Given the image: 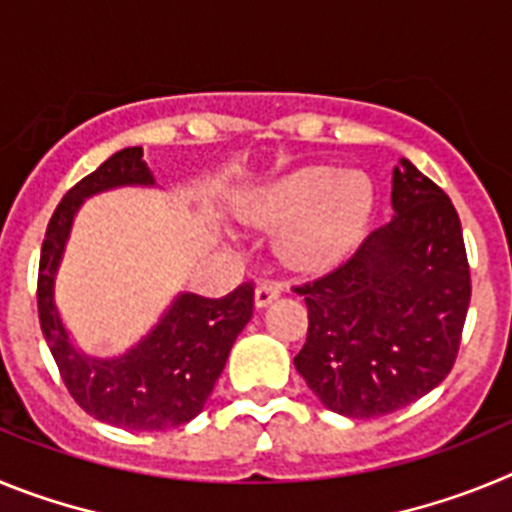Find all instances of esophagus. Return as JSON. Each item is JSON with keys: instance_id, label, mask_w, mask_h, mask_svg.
Returning <instances> with one entry per match:
<instances>
[{"instance_id": "obj_1", "label": "esophagus", "mask_w": 512, "mask_h": 512, "mask_svg": "<svg viewBox=\"0 0 512 512\" xmlns=\"http://www.w3.org/2000/svg\"><path fill=\"white\" fill-rule=\"evenodd\" d=\"M279 295H282V287H279V284L261 282L259 287H256V297H253V300H256V307H266L277 300Z\"/></svg>"}]
</instances>
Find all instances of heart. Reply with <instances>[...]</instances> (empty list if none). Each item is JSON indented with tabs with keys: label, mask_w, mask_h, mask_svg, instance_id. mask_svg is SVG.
<instances>
[{
	"label": "heart",
	"mask_w": 512,
	"mask_h": 512,
	"mask_svg": "<svg viewBox=\"0 0 512 512\" xmlns=\"http://www.w3.org/2000/svg\"><path fill=\"white\" fill-rule=\"evenodd\" d=\"M372 202V182L361 171L302 166L243 202V217L284 228L279 251L289 266L320 269L354 246Z\"/></svg>",
	"instance_id": "obj_1"
}]
</instances>
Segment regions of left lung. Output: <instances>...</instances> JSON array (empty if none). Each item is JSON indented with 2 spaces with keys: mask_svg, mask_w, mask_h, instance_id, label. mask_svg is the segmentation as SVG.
I'll use <instances>...</instances> for the list:
<instances>
[{
  "mask_svg": "<svg viewBox=\"0 0 512 512\" xmlns=\"http://www.w3.org/2000/svg\"><path fill=\"white\" fill-rule=\"evenodd\" d=\"M392 210L346 264L295 287L307 305L297 372L346 418L395 413L438 387L467 320V248L446 192L400 158Z\"/></svg>",
  "mask_w": 512,
  "mask_h": 512,
  "instance_id": "1",
  "label": "left lung"
}]
</instances>
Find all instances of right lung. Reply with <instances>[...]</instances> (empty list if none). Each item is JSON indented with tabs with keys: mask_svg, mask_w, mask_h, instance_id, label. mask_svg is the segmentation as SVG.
I'll return each instance as SVG.
<instances>
[{
	"mask_svg": "<svg viewBox=\"0 0 512 512\" xmlns=\"http://www.w3.org/2000/svg\"><path fill=\"white\" fill-rule=\"evenodd\" d=\"M153 184L143 148H122L58 202L40 251V328L63 384L89 415L128 431H166L200 415L235 338L253 315V284L246 282L220 300L182 292L146 338L112 359L89 356L71 343L53 284L81 202L107 189Z\"/></svg>",
	"mask_w": 512,
	"mask_h": 512,
	"instance_id": "1",
	"label": "right lung"
}]
</instances>
